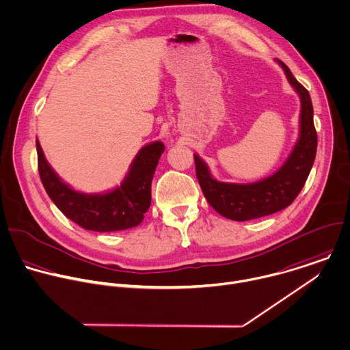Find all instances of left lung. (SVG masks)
<instances>
[{"label": "left lung", "instance_id": "1", "mask_svg": "<svg viewBox=\"0 0 350 350\" xmlns=\"http://www.w3.org/2000/svg\"><path fill=\"white\" fill-rule=\"evenodd\" d=\"M284 74L301 97L299 138L284 165L272 176L250 185L215 180L206 164L194 154L196 175L209 205L221 216L246 221L272 215L287 208L302 190L316 157L317 134L313 124V107L308 90L279 62Z\"/></svg>", "mask_w": 350, "mask_h": 350}]
</instances>
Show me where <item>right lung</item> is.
<instances>
[{"label":"right lung","instance_id":"obj_1","mask_svg":"<svg viewBox=\"0 0 350 350\" xmlns=\"http://www.w3.org/2000/svg\"><path fill=\"white\" fill-rule=\"evenodd\" d=\"M164 152L161 142L144 146L120 187L105 194H83L63 183L48 164L37 139L38 171L56 206L85 230L109 232L138 226L152 201V179Z\"/></svg>","mask_w":350,"mask_h":350}]
</instances>
